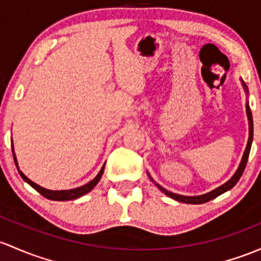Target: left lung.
<instances>
[{
  "label": "left lung",
  "mask_w": 261,
  "mask_h": 261,
  "mask_svg": "<svg viewBox=\"0 0 261 261\" xmlns=\"http://www.w3.org/2000/svg\"><path fill=\"white\" fill-rule=\"evenodd\" d=\"M241 85H243L244 91L246 92V96H249L248 86H246V84H245V82H244L243 80H241ZM246 116H248V121H249V139H248V144H246V147H245V151H244V155H243V158H241V161H240V164H239V167H238V169H237V171H235V174L232 175L231 179L227 180L226 182L223 184V185H221V186H219V188L214 189V190L210 191V193L202 194V195H197V196H185V195H179V194H174V193H171V191H167L166 189L163 188V186L159 185L158 182H155V181L152 180V177L149 175V172H147V175H149L150 180H151L152 182L155 184L156 186H158L159 190L163 191V193L165 194V195H167L169 197H171V199L176 200V201H179V202H185V204H194V205L204 204V202L210 201V200L215 199V197H218L219 195H221V194H224V193H226V191H229L230 189H232L235 185H237V182H238V181H239V179L241 177V175H243L244 170H245L246 163H248L249 153H250L251 142H253V134H254L253 115H251L250 108H249V101H246Z\"/></svg>",
  "instance_id": "1"
}]
</instances>
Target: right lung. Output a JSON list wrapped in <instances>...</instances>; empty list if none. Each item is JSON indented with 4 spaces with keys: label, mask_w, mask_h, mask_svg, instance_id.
Instances as JSON below:
<instances>
[{
    "label": "right lung",
    "mask_w": 261,
    "mask_h": 261,
    "mask_svg": "<svg viewBox=\"0 0 261 261\" xmlns=\"http://www.w3.org/2000/svg\"><path fill=\"white\" fill-rule=\"evenodd\" d=\"M12 153H13V160H15L16 167H17V170H18V172H20L22 179L26 181L27 184H30V185H31L35 190L38 191V193H40L42 196H45L46 199L55 200V201H67V200H75V199H79V197L84 196L85 194L90 193V191H91L92 189L97 185V182L100 181L101 176H102V174H103V169H105V164H103V166L101 167V170L98 171V174L96 175L94 179L90 181V182L80 186V188L71 189V190H48V189H45V188H42V186L35 184L34 181L30 180L29 177H27L26 175L21 171L20 167H18V164H17V159H16V155H15V150H13V142H12Z\"/></svg>",
    "instance_id": "1"
}]
</instances>
